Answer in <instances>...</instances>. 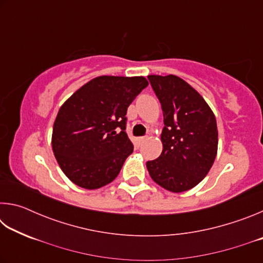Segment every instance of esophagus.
I'll use <instances>...</instances> for the list:
<instances>
[{
	"instance_id": "34e87169",
	"label": "esophagus",
	"mask_w": 263,
	"mask_h": 263,
	"mask_svg": "<svg viewBox=\"0 0 263 263\" xmlns=\"http://www.w3.org/2000/svg\"><path fill=\"white\" fill-rule=\"evenodd\" d=\"M146 139H147V138H146V137H139V138H137V144H138V145H141L142 142L146 141Z\"/></svg>"
}]
</instances>
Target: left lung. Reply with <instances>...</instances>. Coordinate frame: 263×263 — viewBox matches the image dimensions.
<instances>
[{
    "label": "left lung",
    "mask_w": 263,
    "mask_h": 263,
    "mask_svg": "<svg viewBox=\"0 0 263 263\" xmlns=\"http://www.w3.org/2000/svg\"><path fill=\"white\" fill-rule=\"evenodd\" d=\"M161 103L162 152L146 163L155 183L183 193L208 175L218 151L215 114L201 94L176 75H148Z\"/></svg>",
    "instance_id": "obj_1"
}]
</instances>
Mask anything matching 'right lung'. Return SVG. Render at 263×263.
I'll use <instances>...</instances> for the list:
<instances>
[{
    "mask_svg": "<svg viewBox=\"0 0 263 263\" xmlns=\"http://www.w3.org/2000/svg\"><path fill=\"white\" fill-rule=\"evenodd\" d=\"M147 86L144 77L102 75L83 84L60 106L52 149L74 184L95 190L117 177L133 152L125 132L126 111Z\"/></svg>",
    "mask_w": 263,
    "mask_h": 263,
    "instance_id": "add662e5",
    "label": "right lung"
}]
</instances>
